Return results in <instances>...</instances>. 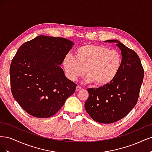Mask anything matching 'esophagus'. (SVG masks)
Returning <instances> with one entry per match:
<instances>
[{
    "instance_id": "obj_1",
    "label": "esophagus",
    "mask_w": 152,
    "mask_h": 152,
    "mask_svg": "<svg viewBox=\"0 0 152 152\" xmlns=\"http://www.w3.org/2000/svg\"><path fill=\"white\" fill-rule=\"evenodd\" d=\"M82 89V87H80V86H77V87H76V91H80Z\"/></svg>"
}]
</instances>
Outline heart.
I'll return each instance as SVG.
<instances>
[{"label": "heart", "mask_w": 152, "mask_h": 152, "mask_svg": "<svg viewBox=\"0 0 152 152\" xmlns=\"http://www.w3.org/2000/svg\"><path fill=\"white\" fill-rule=\"evenodd\" d=\"M122 63L121 54L103 45L88 44L75 50V57L67 54L63 65L69 79L76 80L86 70L87 82L106 86L115 78Z\"/></svg>", "instance_id": "b5f03b06"}]
</instances>
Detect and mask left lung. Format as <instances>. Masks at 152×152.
I'll return each mask as SVG.
<instances>
[{"instance_id":"8db88e82","label":"left lung","mask_w":152,"mask_h":152,"mask_svg":"<svg viewBox=\"0 0 152 152\" xmlns=\"http://www.w3.org/2000/svg\"><path fill=\"white\" fill-rule=\"evenodd\" d=\"M121 50L122 63L115 78L110 84L98 88H89L85 109L97 122L110 124L121 120L134 107L139 98L144 70L138 55L117 40Z\"/></svg>"}]
</instances>
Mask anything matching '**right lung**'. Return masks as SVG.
Returning a JSON list of instances; mask_svg holds the SVG:
<instances>
[{
	"instance_id": "1",
	"label": "right lung",
	"mask_w": 152,
	"mask_h": 152,
	"mask_svg": "<svg viewBox=\"0 0 152 152\" xmlns=\"http://www.w3.org/2000/svg\"><path fill=\"white\" fill-rule=\"evenodd\" d=\"M73 44L65 38L40 35L17 50L10 66L11 92L30 115L53 116L74 93L77 84L59 66Z\"/></svg>"
}]
</instances>
